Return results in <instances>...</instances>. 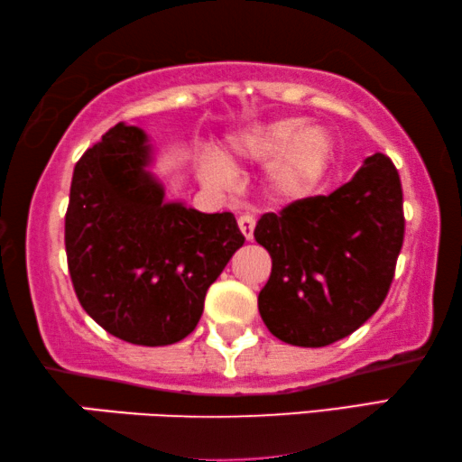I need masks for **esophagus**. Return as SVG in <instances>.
I'll list each match as a JSON object with an SVG mask.
<instances>
[{
    "label": "esophagus",
    "instance_id": "obj_1",
    "mask_svg": "<svg viewBox=\"0 0 462 462\" xmlns=\"http://www.w3.org/2000/svg\"><path fill=\"white\" fill-rule=\"evenodd\" d=\"M237 225H239L241 233H244V237L247 241H252L254 239V229H255V218L249 217V215H241Z\"/></svg>",
    "mask_w": 462,
    "mask_h": 462
}]
</instances>
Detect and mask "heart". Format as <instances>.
Here are the masks:
<instances>
[{
	"label": "heart",
	"instance_id": "obj_1",
	"mask_svg": "<svg viewBox=\"0 0 462 462\" xmlns=\"http://www.w3.org/2000/svg\"><path fill=\"white\" fill-rule=\"evenodd\" d=\"M336 155V143L321 125L302 118H274L237 128L225 139L218 155L200 157V176L225 184L231 170L270 165L268 188L281 200H300L321 184Z\"/></svg>",
	"mask_w": 462,
	"mask_h": 462
}]
</instances>
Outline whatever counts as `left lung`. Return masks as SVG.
I'll return each instance as SVG.
<instances>
[{"label": "left lung", "mask_w": 462, "mask_h": 462, "mask_svg": "<svg viewBox=\"0 0 462 462\" xmlns=\"http://www.w3.org/2000/svg\"><path fill=\"white\" fill-rule=\"evenodd\" d=\"M403 233L402 180L383 153L331 194L262 215L254 237L272 274L258 309L270 334L302 347L354 334L387 297Z\"/></svg>", "instance_id": "1"}]
</instances>
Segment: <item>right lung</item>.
<instances>
[{
  "label": "right lung",
  "instance_id": "obj_1",
  "mask_svg": "<svg viewBox=\"0 0 462 462\" xmlns=\"http://www.w3.org/2000/svg\"><path fill=\"white\" fill-rule=\"evenodd\" d=\"M149 137L118 123L75 163L65 249L75 294L108 334L170 346L192 334L208 286L244 245L233 213L168 202Z\"/></svg>",
  "mask_w": 462,
  "mask_h": 462
}]
</instances>
